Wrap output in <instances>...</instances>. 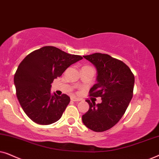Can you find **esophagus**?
Listing matches in <instances>:
<instances>
[{"instance_id": "34e87169", "label": "esophagus", "mask_w": 159, "mask_h": 159, "mask_svg": "<svg viewBox=\"0 0 159 159\" xmlns=\"http://www.w3.org/2000/svg\"><path fill=\"white\" fill-rule=\"evenodd\" d=\"M71 101H80V99L77 98H76V97L72 96V97H71Z\"/></svg>"}]
</instances>
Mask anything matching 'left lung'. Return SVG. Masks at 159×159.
<instances>
[{
    "label": "left lung",
    "mask_w": 159,
    "mask_h": 159,
    "mask_svg": "<svg viewBox=\"0 0 159 159\" xmlns=\"http://www.w3.org/2000/svg\"><path fill=\"white\" fill-rule=\"evenodd\" d=\"M83 57L97 70V82L90 90V96L101 97L102 102L95 104L87 100L90 108L82 115V122L94 132L106 131L120 120L131 101L134 75L125 63L108 54L95 53Z\"/></svg>",
    "instance_id": "left-lung-1"
}]
</instances>
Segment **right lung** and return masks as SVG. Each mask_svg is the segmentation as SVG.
<instances>
[{"mask_svg":"<svg viewBox=\"0 0 159 159\" xmlns=\"http://www.w3.org/2000/svg\"><path fill=\"white\" fill-rule=\"evenodd\" d=\"M81 59L53 46L41 48L24 58L15 73L14 84L19 103L31 120L43 125L59 120L70 98L53 94L51 83Z\"/></svg>","mask_w":159,"mask_h":159,"instance_id":"obj_1","label":"right lung"}]
</instances>
